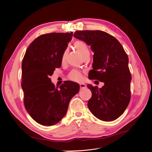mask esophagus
<instances>
[{
  "label": "esophagus",
  "instance_id": "34e87169",
  "mask_svg": "<svg viewBox=\"0 0 152 152\" xmlns=\"http://www.w3.org/2000/svg\"><path fill=\"white\" fill-rule=\"evenodd\" d=\"M87 87V86L85 84H80V89H84V88H86Z\"/></svg>",
  "mask_w": 152,
  "mask_h": 152
}]
</instances>
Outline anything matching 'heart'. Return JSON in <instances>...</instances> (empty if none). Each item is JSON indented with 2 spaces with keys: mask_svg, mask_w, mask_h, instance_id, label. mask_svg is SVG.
Segmentation results:
<instances>
[{
  "mask_svg": "<svg viewBox=\"0 0 152 152\" xmlns=\"http://www.w3.org/2000/svg\"><path fill=\"white\" fill-rule=\"evenodd\" d=\"M74 47L77 50V51L82 55V56L83 57V58L86 56H88V55L90 54L88 46H87L86 43L82 42V41H80V40L76 41V42L74 43ZM66 56H67V50H65V51L63 52L61 56V61L63 63L65 62ZM82 77V73L79 70H73L71 71L68 75L69 79H70L71 80H73V81H79L81 80Z\"/></svg>",
  "mask_w": 152,
  "mask_h": 152,
  "instance_id": "obj_1",
  "label": "heart"
}]
</instances>
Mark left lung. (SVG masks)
I'll list each match as a JSON object with an SVG mask.
<instances>
[{"label": "left lung", "mask_w": 152, "mask_h": 152, "mask_svg": "<svg viewBox=\"0 0 152 152\" xmlns=\"http://www.w3.org/2000/svg\"><path fill=\"white\" fill-rule=\"evenodd\" d=\"M73 37L90 45L94 52L89 79L104 84L99 89L87 85L92 92L87 103L89 110L99 120H115L122 115L131 99V75L126 53L117 39L105 31H76Z\"/></svg>", "instance_id": "8db88e82"}]
</instances>
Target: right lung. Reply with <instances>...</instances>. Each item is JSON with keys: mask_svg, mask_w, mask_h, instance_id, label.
I'll return each mask as SVG.
<instances>
[{"mask_svg": "<svg viewBox=\"0 0 152 152\" xmlns=\"http://www.w3.org/2000/svg\"><path fill=\"white\" fill-rule=\"evenodd\" d=\"M70 33L40 35L26 49L22 61L21 87L27 112L37 122L53 126L65 115L71 99L79 91V85L65 81L55 87L49 76L61 66V56L72 40Z\"/></svg>", "mask_w": 152, "mask_h": 152, "instance_id": "obj_1", "label": "right lung"}]
</instances>
